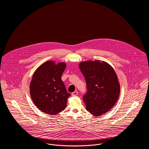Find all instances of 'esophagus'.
Masks as SVG:
<instances>
[{"instance_id":"1","label":"esophagus","mask_w":149,"mask_h":149,"mask_svg":"<svg viewBox=\"0 0 149 149\" xmlns=\"http://www.w3.org/2000/svg\"><path fill=\"white\" fill-rule=\"evenodd\" d=\"M78 92H77V91H75V92H74L72 93V94H71V95L72 96H76V95H78Z\"/></svg>"}]
</instances>
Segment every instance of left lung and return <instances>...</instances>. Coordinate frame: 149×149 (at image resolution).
Instances as JSON below:
<instances>
[{"instance_id": "left-lung-1", "label": "left lung", "mask_w": 149, "mask_h": 149, "mask_svg": "<svg viewBox=\"0 0 149 149\" xmlns=\"http://www.w3.org/2000/svg\"><path fill=\"white\" fill-rule=\"evenodd\" d=\"M79 68L87 85V92L83 96L86 110L94 116L106 113L114 106L120 93L113 68L99 60L81 62Z\"/></svg>"}]
</instances>
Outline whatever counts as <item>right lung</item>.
Masks as SVG:
<instances>
[{
    "instance_id": "1",
    "label": "right lung",
    "mask_w": 149,
    "mask_h": 149,
    "mask_svg": "<svg viewBox=\"0 0 149 149\" xmlns=\"http://www.w3.org/2000/svg\"><path fill=\"white\" fill-rule=\"evenodd\" d=\"M66 65L50 60L41 65L35 71L29 85L31 98L40 111L55 115L66 107L70 94L67 92L61 75Z\"/></svg>"
}]
</instances>
